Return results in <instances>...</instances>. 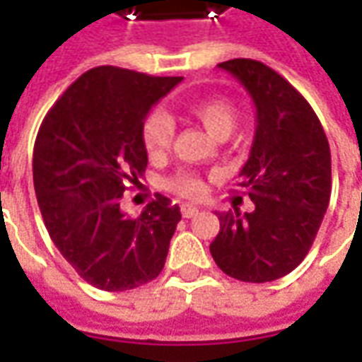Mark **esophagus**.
Masks as SVG:
<instances>
[{"instance_id":"esophagus-1","label":"esophagus","mask_w":362,"mask_h":362,"mask_svg":"<svg viewBox=\"0 0 362 362\" xmlns=\"http://www.w3.org/2000/svg\"><path fill=\"white\" fill-rule=\"evenodd\" d=\"M197 213H199V207H195V205H183V207H181V215H183L185 219L193 217V215H197Z\"/></svg>"}]
</instances>
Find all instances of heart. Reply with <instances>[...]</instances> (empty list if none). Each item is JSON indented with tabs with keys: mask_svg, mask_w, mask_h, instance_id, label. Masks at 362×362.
<instances>
[{
	"mask_svg": "<svg viewBox=\"0 0 362 362\" xmlns=\"http://www.w3.org/2000/svg\"><path fill=\"white\" fill-rule=\"evenodd\" d=\"M189 111L203 123V127L209 131L211 135L225 139L239 121V107L237 103L223 95L203 97L189 105ZM175 137V123L161 109L149 111L141 123V143L147 155L163 157L165 153L171 149V143ZM167 189L181 197L195 199L203 195L205 181L195 169H179L177 173L167 179Z\"/></svg>",
	"mask_w": 362,
	"mask_h": 362,
	"instance_id": "obj_1",
	"label": "heart"
}]
</instances>
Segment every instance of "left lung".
<instances>
[{
    "label": "left lung",
    "mask_w": 362,
    "mask_h": 362,
    "mask_svg": "<svg viewBox=\"0 0 362 362\" xmlns=\"http://www.w3.org/2000/svg\"><path fill=\"white\" fill-rule=\"evenodd\" d=\"M257 107V131L237 185L255 211L219 213V235L209 245L229 277L267 283L285 277L307 257L331 199V149L309 101L269 65L229 59Z\"/></svg>",
    "instance_id": "8db88e82"
}]
</instances>
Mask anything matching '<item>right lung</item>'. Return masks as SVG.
I'll return each mask as SVG.
<instances>
[{
	"mask_svg": "<svg viewBox=\"0 0 362 362\" xmlns=\"http://www.w3.org/2000/svg\"><path fill=\"white\" fill-rule=\"evenodd\" d=\"M181 77L101 65L53 103L33 147V187L51 241L77 275L101 291H129L159 277L181 221L157 195L137 219L119 201L147 167L141 123Z\"/></svg>",
	"mask_w": 362,
	"mask_h": 362,
	"instance_id": "add662e5",
	"label": "right lung"
}]
</instances>
